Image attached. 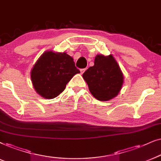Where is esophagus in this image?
<instances>
[{"mask_svg": "<svg viewBox=\"0 0 161 161\" xmlns=\"http://www.w3.org/2000/svg\"><path fill=\"white\" fill-rule=\"evenodd\" d=\"M85 70H86V68H83V69H80V73H81V74H83V73H84L85 72Z\"/></svg>", "mask_w": 161, "mask_h": 161, "instance_id": "1", "label": "esophagus"}]
</instances>
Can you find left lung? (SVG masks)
Segmentation results:
<instances>
[{
  "label": "left lung",
  "mask_w": 161,
  "mask_h": 161,
  "mask_svg": "<svg viewBox=\"0 0 161 161\" xmlns=\"http://www.w3.org/2000/svg\"><path fill=\"white\" fill-rule=\"evenodd\" d=\"M82 76L91 93L99 101H107L115 97L123 83V74L111 55H97L94 65L87 69Z\"/></svg>",
  "instance_id": "obj_1"
}]
</instances>
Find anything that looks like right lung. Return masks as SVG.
Wrapping results in <instances>:
<instances>
[{"mask_svg":"<svg viewBox=\"0 0 161 161\" xmlns=\"http://www.w3.org/2000/svg\"><path fill=\"white\" fill-rule=\"evenodd\" d=\"M79 73L73 58L66 53L47 51L33 66L31 79L38 94L53 99L64 91L68 82Z\"/></svg>","mask_w":161,"mask_h":161,"instance_id":"obj_1","label":"right lung"}]
</instances>
